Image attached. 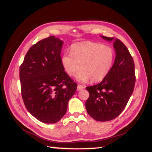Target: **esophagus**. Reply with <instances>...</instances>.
<instances>
[{
  "mask_svg": "<svg viewBox=\"0 0 152 152\" xmlns=\"http://www.w3.org/2000/svg\"><path fill=\"white\" fill-rule=\"evenodd\" d=\"M83 88H84V87H83V86L78 85V87H77V90H78V91H81V90L83 89Z\"/></svg>",
  "mask_w": 152,
  "mask_h": 152,
  "instance_id": "1",
  "label": "esophagus"
}]
</instances>
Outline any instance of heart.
I'll list each match as a JSON object with an SVG mask.
<instances>
[{"instance_id":"b5f03b06","label":"heart","mask_w":152,"mask_h":152,"mask_svg":"<svg viewBox=\"0 0 152 152\" xmlns=\"http://www.w3.org/2000/svg\"><path fill=\"white\" fill-rule=\"evenodd\" d=\"M114 51L110 47L93 42H80L74 44L71 53H64L61 62L65 72L70 76L75 75L80 68L76 79L93 82L101 81L110 71L114 61Z\"/></svg>"}]
</instances>
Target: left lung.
<instances>
[{
	"mask_svg": "<svg viewBox=\"0 0 152 152\" xmlns=\"http://www.w3.org/2000/svg\"><path fill=\"white\" fill-rule=\"evenodd\" d=\"M113 42L115 57L108 75L98 84L87 87L89 96L86 102L89 115L99 121H110L124 110L135 83L133 59L124 43L114 38L101 36Z\"/></svg>",
	"mask_w": 152,
	"mask_h": 152,
	"instance_id": "obj_1",
	"label": "left lung"
}]
</instances>
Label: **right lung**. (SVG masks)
Wrapping results in <instances>:
<instances>
[{
  "label": "right lung",
  "mask_w": 152,
  "mask_h": 152,
  "mask_svg": "<svg viewBox=\"0 0 152 152\" xmlns=\"http://www.w3.org/2000/svg\"><path fill=\"white\" fill-rule=\"evenodd\" d=\"M63 44L55 36L39 41L28 50L19 69L25 107L45 124H56L63 117L77 89L61 64Z\"/></svg>",
  "instance_id": "add662e5"
}]
</instances>
